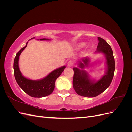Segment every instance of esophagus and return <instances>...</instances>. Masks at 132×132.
<instances>
[{"label":"esophagus","instance_id":"1","mask_svg":"<svg viewBox=\"0 0 132 132\" xmlns=\"http://www.w3.org/2000/svg\"><path fill=\"white\" fill-rule=\"evenodd\" d=\"M73 64H74V62L72 61H69L68 62L67 65H68V67H71V66L73 65Z\"/></svg>","mask_w":132,"mask_h":132}]
</instances>
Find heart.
Wrapping results in <instances>:
<instances>
[{
	"label": "heart",
	"mask_w": 132,
	"mask_h": 132,
	"mask_svg": "<svg viewBox=\"0 0 132 132\" xmlns=\"http://www.w3.org/2000/svg\"><path fill=\"white\" fill-rule=\"evenodd\" d=\"M85 45H86V43L85 42L80 43L78 45V47L79 48H84L85 46Z\"/></svg>",
	"instance_id": "b5f03b06"
}]
</instances>
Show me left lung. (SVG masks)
<instances>
[{"mask_svg":"<svg viewBox=\"0 0 132 132\" xmlns=\"http://www.w3.org/2000/svg\"><path fill=\"white\" fill-rule=\"evenodd\" d=\"M97 38L98 43L95 53H102L106 57L107 68L105 75L97 81L91 79L89 74L83 69L89 64V57L82 58V62H79L78 67L73 68L74 89L78 95L84 97H94L105 91L111 84L114 73L115 61L112 50L105 39Z\"/></svg>","mask_w":132,"mask_h":132,"instance_id":"left-lung-1","label":"left lung"}]
</instances>
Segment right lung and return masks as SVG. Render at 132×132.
Listing matches in <instances>:
<instances>
[{
	"mask_svg": "<svg viewBox=\"0 0 132 132\" xmlns=\"http://www.w3.org/2000/svg\"><path fill=\"white\" fill-rule=\"evenodd\" d=\"M35 37L31 38L33 39ZM50 40L47 38L40 39V41ZM26 46L20 50L16 54L14 61V72L15 78L19 86L27 94L33 97H43L52 93L54 89L55 82L65 68V66H63L54 70L48 75L43 79L34 80L27 79L22 75L19 69V60L22 52L27 47Z\"/></svg>",
	"mask_w": 132,
	"mask_h": 132,
	"instance_id": "obj_1",
	"label": "right lung"
}]
</instances>
